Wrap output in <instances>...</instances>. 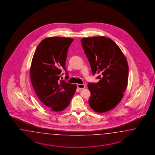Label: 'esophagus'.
I'll return each mask as SVG.
<instances>
[{
  "label": "esophagus",
  "mask_w": 155,
  "mask_h": 155,
  "mask_svg": "<svg viewBox=\"0 0 155 155\" xmlns=\"http://www.w3.org/2000/svg\"><path fill=\"white\" fill-rule=\"evenodd\" d=\"M77 87L79 89H84L86 87V86L84 84H77Z\"/></svg>",
  "instance_id": "esophagus-1"
}]
</instances>
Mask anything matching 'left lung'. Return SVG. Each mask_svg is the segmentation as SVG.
<instances>
[{
  "instance_id": "obj_1",
  "label": "left lung",
  "mask_w": 155,
  "mask_h": 155,
  "mask_svg": "<svg viewBox=\"0 0 155 155\" xmlns=\"http://www.w3.org/2000/svg\"><path fill=\"white\" fill-rule=\"evenodd\" d=\"M81 43L93 74L97 73V83H89L91 97L88 102L95 112L105 113L122 100L127 88L128 65L117 44L104 36L84 38Z\"/></svg>"
}]
</instances>
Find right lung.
<instances>
[{
	"mask_svg": "<svg viewBox=\"0 0 155 155\" xmlns=\"http://www.w3.org/2000/svg\"><path fill=\"white\" fill-rule=\"evenodd\" d=\"M73 40L72 38L62 37L44 38L33 55L30 69L32 84L43 105L53 111L65 109L77 89L76 84L60 80L64 70L68 78L65 61Z\"/></svg>",
	"mask_w": 155,
	"mask_h": 155,
	"instance_id": "right-lung-1",
	"label": "right lung"
}]
</instances>
